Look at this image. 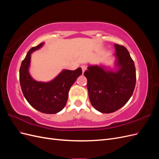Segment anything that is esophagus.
<instances>
[{"label": "esophagus", "instance_id": "34e87169", "mask_svg": "<svg viewBox=\"0 0 159 159\" xmlns=\"http://www.w3.org/2000/svg\"><path fill=\"white\" fill-rule=\"evenodd\" d=\"M81 70H82V71L84 73V72L86 70V69H87V66H85V65H83V66H81Z\"/></svg>", "mask_w": 159, "mask_h": 159}]
</instances>
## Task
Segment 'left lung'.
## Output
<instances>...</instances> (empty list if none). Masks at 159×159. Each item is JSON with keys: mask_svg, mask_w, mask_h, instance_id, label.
I'll use <instances>...</instances> for the list:
<instances>
[{"mask_svg": "<svg viewBox=\"0 0 159 159\" xmlns=\"http://www.w3.org/2000/svg\"><path fill=\"white\" fill-rule=\"evenodd\" d=\"M119 70L105 71L98 66L84 72L88 80L89 98L93 107L103 113L116 111L131 98L136 84L134 61L125 47L114 44Z\"/></svg>", "mask_w": 159, "mask_h": 159, "instance_id": "left-lung-1", "label": "left lung"}]
</instances>
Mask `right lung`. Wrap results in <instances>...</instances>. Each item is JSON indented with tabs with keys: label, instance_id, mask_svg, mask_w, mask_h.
Returning a JSON list of instances; mask_svg holds the SVG:
<instances>
[{
	"label": "right lung",
	"instance_id": "obj_1",
	"mask_svg": "<svg viewBox=\"0 0 159 159\" xmlns=\"http://www.w3.org/2000/svg\"><path fill=\"white\" fill-rule=\"evenodd\" d=\"M44 43L32 47L22 61L19 78L22 93L27 102L39 111L54 114L64 109L68 98V92L78 77L82 74L81 68L75 70H63L50 82L43 83L34 80L28 73L30 54Z\"/></svg>",
	"mask_w": 159,
	"mask_h": 159
}]
</instances>
